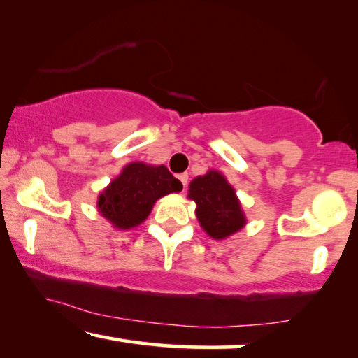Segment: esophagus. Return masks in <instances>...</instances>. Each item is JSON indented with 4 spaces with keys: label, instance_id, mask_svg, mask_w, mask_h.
I'll return each mask as SVG.
<instances>
[{
    "label": "esophagus",
    "instance_id": "1",
    "mask_svg": "<svg viewBox=\"0 0 358 358\" xmlns=\"http://www.w3.org/2000/svg\"><path fill=\"white\" fill-rule=\"evenodd\" d=\"M178 179L180 180V184H182V187L185 189V187H187V182H189V174H187V173L179 174V176H178Z\"/></svg>",
    "mask_w": 358,
    "mask_h": 358
}]
</instances>
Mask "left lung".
<instances>
[{
  "label": "left lung",
  "instance_id": "8db88e82",
  "mask_svg": "<svg viewBox=\"0 0 358 358\" xmlns=\"http://www.w3.org/2000/svg\"><path fill=\"white\" fill-rule=\"evenodd\" d=\"M189 198L203 230L214 240H224L245 227L246 217L234 187L219 171L198 176L189 185Z\"/></svg>",
  "mask_w": 358,
  "mask_h": 358
}]
</instances>
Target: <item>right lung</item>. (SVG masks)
Returning <instances> with one entry per match:
<instances>
[{
    "label": "right lung",
    "instance_id": "1",
    "mask_svg": "<svg viewBox=\"0 0 358 358\" xmlns=\"http://www.w3.org/2000/svg\"><path fill=\"white\" fill-rule=\"evenodd\" d=\"M180 190V180L164 164L133 162L101 192L97 208L115 229H133L145 221L158 198Z\"/></svg>",
    "mask_w": 358,
    "mask_h": 358
}]
</instances>
